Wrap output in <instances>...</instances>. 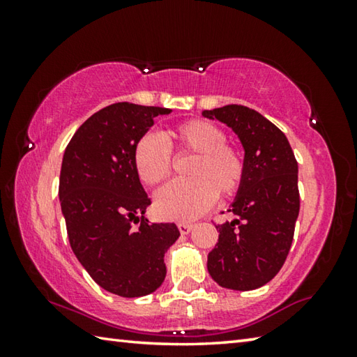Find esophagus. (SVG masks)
Segmentation results:
<instances>
[{
    "label": "esophagus",
    "instance_id": "obj_1",
    "mask_svg": "<svg viewBox=\"0 0 357 357\" xmlns=\"http://www.w3.org/2000/svg\"><path fill=\"white\" fill-rule=\"evenodd\" d=\"M178 228H179V233H181V234H187V233H190V229L193 228V223H189V222H179V223H178Z\"/></svg>",
    "mask_w": 357,
    "mask_h": 357
}]
</instances>
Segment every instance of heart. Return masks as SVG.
<instances>
[{"instance_id":"obj_1","label":"heart","mask_w":357,"mask_h":357,"mask_svg":"<svg viewBox=\"0 0 357 357\" xmlns=\"http://www.w3.org/2000/svg\"><path fill=\"white\" fill-rule=\"evenodd\" d=\"M173 153L195 155L187 168L190 179L164 187L155 197V211L162 219L193 220L213 206L217 195H236L245 176L241 149L227 142L225 130L206 119H189L174 126L162 140L144 134L134 148V167L146 185H159L172 176Z\"/></svg>"}]
</instances>
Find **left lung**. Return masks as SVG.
Masks as SVG:
<instances>
[{"label": "left lung", "mask_w": 357, "mask_h": 357, "mask_svg": "<svg viewBox=\"0 0 357 357\" xmlns=\"http://www.w3.org/2000/svg\"><path fill=\"white\" fill-rule=\"evenodd\" d=\"M236 132L245 149V176L229 213L215 225L219 241L208 271L223 288L249 291L273 280L288 257L299 214L298 160L285 134L244 105L204 110Z\"/></svg>", "instance_id": "8db88e82"}]
</instances>
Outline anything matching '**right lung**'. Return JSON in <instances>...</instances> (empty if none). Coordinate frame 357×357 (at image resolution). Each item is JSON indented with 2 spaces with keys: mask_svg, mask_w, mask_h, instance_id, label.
Listing matches in <instances>:
<instances>
[{
  "mask_svg": "<svg viewBox=\"0 0 357 357\" xmlns=\"http://www.w3.org/2000/svg\"><path fill=\"white\" fill-rule=\"evenodd\" d=\"M170 108L118 102L78 128L64 151L59 202L72 250L107 291L138 298L165 279L164 255L179 238L174 223H149L151 198L134 167V148Z\"/></svg>",
  "mask_w": 357,
  "mask_h": 357,
  "instance_id": "add662e5",
  "label": "right lung"
}]
</instances>
